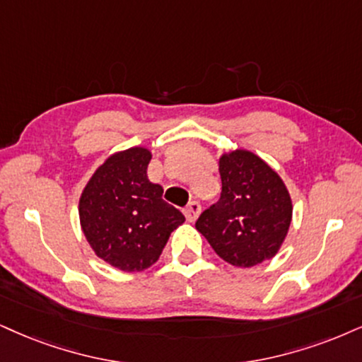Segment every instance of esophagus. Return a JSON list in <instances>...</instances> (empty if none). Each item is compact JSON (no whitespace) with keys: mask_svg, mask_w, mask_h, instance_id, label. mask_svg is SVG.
I'll list each match as a JSON object with an SVG mask.
<instances>
[{"mask_svg":"<svg viewBox=\"0 0 362 362\" xmlns=\"http://www.w3.org/2000/svg\"><path fill=\"white\" fill-rule=\"evenodd\" d=\"M182 211H185L186 220L193 223V221H196V218L199 216V213H202V204H199L198 202H189Z\"/></svg>","mask_w":362,"mask_h":362,"instance_id":"obj_1","label":"esophagus"}]
</instances>
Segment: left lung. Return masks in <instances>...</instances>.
I'll use <instances>...</instances> for the list:
<instances>
[{
  "instance_id": "obj_1",
  "label": "left lung",
  "mask_w": 362,
  "mask_h": 362,
  "mask_svg": "<svg viewBox=\"0 0 362 362\" xmlns=\"http://www.w3.org/2000/svg\"><path fill=\"white\" fill-rule=\"evenodd\" d=\"M220 202L204 209L196 230L216 255L235 267L270 260L292 221V199L282 177L252 151L220 156Z\"/></svg>"
}]
</instances>
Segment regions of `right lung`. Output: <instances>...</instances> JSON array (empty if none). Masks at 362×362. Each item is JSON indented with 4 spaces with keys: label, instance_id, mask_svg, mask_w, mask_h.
<instances>
[{
    "label": "right lung",
    "instance_id": "add662e5",
    "mask_svg": "<svg viewBox=\"0 0 362 362\" xmlns=\"http://www.w3.org/2000/svg\"><path fill=\"white\" fill-rule=\"evenodd\" d=\"M146 147L109 156L95 169L78 202L80 226L102 260L122 272H142L158 262L169 235L185 223L180 209L151 182Z\"/></svg>",
    "mask_w": 362,
    "mask_h": 362
}]
</instances>
